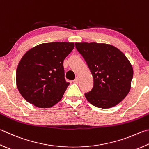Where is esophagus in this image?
<instances>
[{"label": "esophagus", "mask_w": 149, "mask_h": 149, "mask_svg": "<svg viewBox=\"0 0 149 149\" xmlns=\"http://www.w3.org/2000/svg\"><path fill=\"white\" fill-rule=\"evenodd\" d=\"M74 83H79V77H77L76 78H75V79L74 80Z\"/></svg>", "instance_id": "esophagus-1"}]
</instances>
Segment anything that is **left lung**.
<instances>
[{
  "mask_svg": "<svg viewBox=\"0 0 149 149\" xmlns=\"http://www.w3.org/2000/svg\"><path fill=\"white\" fill-rule=\"evenodd\" d=\"M93 76L92 90L85 94L92 105L106 109L123 101L131 88L133 68L125 55L112 45L75 43Z\"/></svg>",
  "mask_w": 149,
  "mask_h": 149,
  "instance_id": "obj_1",
  "label": "left lung"
}]
</instances>
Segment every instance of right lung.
Here are the masks:
<instances>
[{
	"label": "right lung",
	"mask_w": 149,
	"mask_h": 149,
	"mask_svg": "<svg viewBox=\"0 0 149 149\" xmlns=\"http://www.w3.org/2000/svg\"><path fill=\"white\" fill-rule=\"evenodd\" d=\"M74 43H44L25 53L16 70V85L25 100L49 108L61 100L70 83L64 79L63 62Z\"/></svg>",
	"instance_id": "1"
}]
</instances>
